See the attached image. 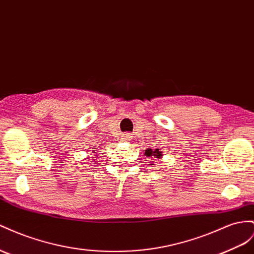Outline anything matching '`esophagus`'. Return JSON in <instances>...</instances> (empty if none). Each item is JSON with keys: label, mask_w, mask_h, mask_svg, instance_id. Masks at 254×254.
<instances>
[{"label": "esophagus", "mask_w": 254, "mask_h": 254, "mask_svg": "<svg viewBox=\"0 0 254 254\" xmlns=\"http://www.w3.org/2000/svg\"><path fill=\"white\" fill-rule=\"evenodd\" d=\"M131 133H124V134H123L122 135V139L123 140H124V141H130V140H131Z\"/></svg>", "instance_id": "esophagus-1"}]
</instances>
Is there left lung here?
<instances>
[{
  "instance_id": "obj_1",
  "label": "left lung",
  "mask_w": 254,
  "mask_h": 254,
  "mask_svg": "<svg viewBox=\"0 0 254 254\" xmlns=\"http://www.w3.org/2000/svg\"><path fill=\"white\" fill-rule=\"evenodd\" d=\"M145 156H146V157H152V156H154V157H156V158H160V157L162 156V154H161L160 150H158V148L155 149V150L150 149V148H147V149L145 150Z\"/></svg>"
}]
</instances>
